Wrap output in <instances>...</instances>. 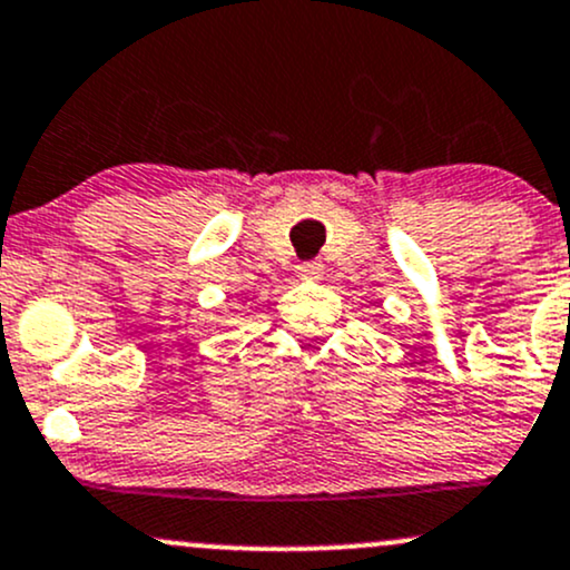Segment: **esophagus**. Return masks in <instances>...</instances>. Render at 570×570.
I'll use <instances>...</instances> for the list:
<instances>
[{"instance_id":"34e87169","label":"esophagus","mask_w":570,"mask_h":570,"mask_svg":"<svg viewBox=\"0 0 570 570\" xmlns=\"http://www.w3.org/2000/svg\"><path fill=\"white\" fill-rule=\"evenodd\" d=\"M322 262H316V259H311V262H299L297 265V275L303 281H318L322 278Z\"/></svg>"}]
</instances>
